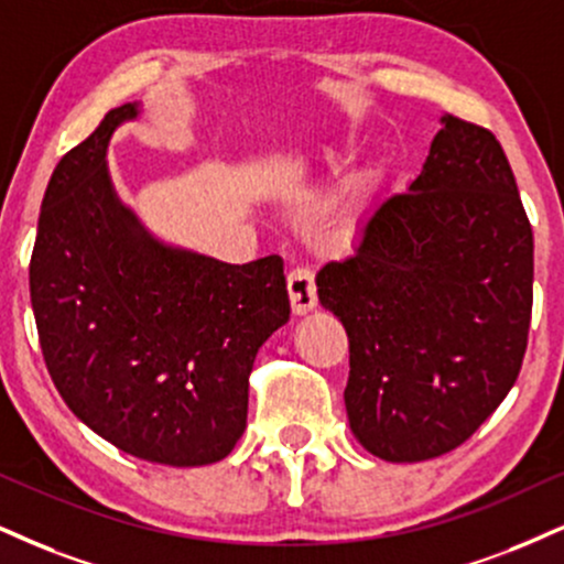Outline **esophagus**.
<instances>
[{"mask_svg":"<svg viewBox=\"0 0 564 564\" xmlns=\"http://www.w3.org/2000/svg\"><path fill=\"white\" fill-rule=\"evenodd\" d=\"M288 293H290V303H293V314L303 316V314H308L311 308H316L318 295H316L314 271H311L308 267L290 269Z\"/></svg>","mask_w":564,"mask_h":564,"instance_id":"obj_1","label":"esophagus"}]
</instances>
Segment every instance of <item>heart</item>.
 Instances as JSON below:
<instances>
[{
  "instance_id": "heart-1",
  "label": "heart",
  "mask_w": 564,
  "mask_h": 564,
  "mask_svg": "<svg viewBox=\"0 0 564 564\" xmlns=\"http://www.w3.org/2000/svg\"><path fill=\"white\" fill-rule=\"evenodd\" d=\"M345 162V154H337V151H326V164H332V166H339ZM371 183V180H366L364 185H368Z\"/></svg>"
}]
</instances>
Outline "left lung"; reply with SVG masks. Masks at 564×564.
I'll list each match as a JSON object with an SVG mask.
<instances>
[{"label":"left lung","instance_id":"1","mask_svg":"<svg viewBox=\"0 0 564 564\" xmlns=\"http://www.w3.org/2000/svg\"><path fill=\"white\" fill-rule=\"evenodd\" d=\"M318 301L350 339L345 408L389 463L460 447L516 384L533 305V232L495 133L444 115L421 175L379 200Z\"/></svg>","mask_w":564,"mask_h":564}]
</instances>
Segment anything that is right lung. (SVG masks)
<instances>
[{
	"mask_svg": "<svg viewBox=\"0 0 564 564\" xmlns=\"http://www.w3.org/2000/svg\"><path fill=\"white\" fill-rule=\"evenodd\" d=\"M138 101L59 159L41 200L31 305L62 400L149 463H217L246 431L256 352L288 324L280 256L225 263L156 240L117 198L107 149Z\"/></svg>",
	"mask_w": 564,
	"mask_h": 564,
	"instance_id": "right-lung-1",
	"label": "right lung"
}]
</instances>
